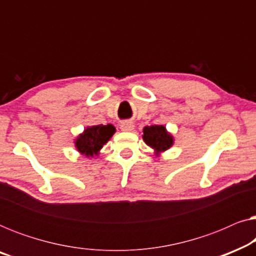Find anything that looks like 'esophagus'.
<instances>
[{
    "label": "esophagus",
    "instance_id": "esophagus-1",
    "mask_svg": "<svg viewBox=\"0 0 256 256\" xmlns=\"http://www.w3.org/2000/svg\"><path fill=\"white\" fill-rule=\"evenodd\" d=\"M121 129L124 132H130L134 129V124L132 121H124L121 124Z\"/></svg>",
    "mask_w": 256,
    "mask_h": 256
}]
</instances>
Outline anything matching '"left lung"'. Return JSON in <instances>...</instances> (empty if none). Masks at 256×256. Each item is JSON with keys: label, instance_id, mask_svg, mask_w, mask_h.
I'll return each instance as SVG.
<instances>
[{"label": "left lung", "instance_id": "left-lung-1", "mask_svg": "<svg viewBox=\"0 0 256 256\" xmlns=\"http://www.w3.org/2000/svg\"><path fill=\"white\" fill-rule=\"evenodd\" d=\"M143 140L146 144L152 146L157 152H164L172 146V136L168 134L163 126H148L143 129Z\"/></svg>", "mask_w": 256, "mask_h": 256}]
</instances>
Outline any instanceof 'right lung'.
Masks as SVG:
<instances>
[{
    "mask_svg": "<svg viewBox=\"0 0 256 256\" xmlns=\"http://www.w3.org/2000/svg\"><path fill=\"white\" fill-rule=\"evenodd\" d=\"M115 132L114 126L100 124L87 128L82 135L76 138V146L78 152L87 156H93L102 148Z\"/></svg>",
    "mask_w": 256,
    "mask_h": 256,
    "instance_id": "right-lung-1",
    "label": "right lung"
}]
</instances>
